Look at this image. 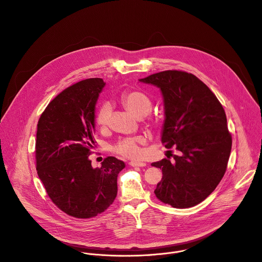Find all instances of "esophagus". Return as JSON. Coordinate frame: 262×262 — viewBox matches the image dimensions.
<instances>
[{
	"mask_svg": "<svg viewBox=\"0 0 262 262\" xmlns=\"http://www.w3.org/2000/svg\"><path fill=\"white\" fill-rule=\"evenodd\" d=\"M129 165L131 167H145L146 166L145 163H141V162H130Z\"/></svg>",
	"mask_w": 262,
	"mask_h": 262,
	"instance_id": "obj_1",
	"label": "esophagus"
}]
</instances>
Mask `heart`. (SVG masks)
I'll return each mask as SVG.
<instances>
[{
    "label": "heart",
    "instance_id": "heart-1",
    "mask_svg": "<svg viewBox=\"0 0 262 262\" xmlns=\"http://www.w3.org/2000/svg\"><path fill=\"white\" fill-rule=\"evenodd\" d=\"M121 102L123 105L132 113L137 118L145 117L151 111V100L150 98L143 92L138 90L126 91L121 95ZM112 115V107L108 103H103L96 115V123L99 127L104 128L108 125L110 119ZM149 124L158 125L159 121L155 119H150ZM144 139L142 137L135 138H124L120 140L115 146V151L123 157L130 159H138L141 155V150L139 148V144L143 143Z\"/></svg>",
    "mask_w": 262,
    "mask_h": 262
}]
</instances>
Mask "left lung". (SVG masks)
<instances>
[{
  "instance_id": "obj_1",
  "label": "left lung",
  "mask_w": 262,
  "mask_h": 262,
  "mask_svg": "<svg viewBox=\"0 0 262 262\" xmlns=\"http://www.w3.org/2000/svg\"><path fill=\"white\" fill-rule=\"evenodd\" d=\"M139 81L161 89L162 142L179 152L173 162L151 164L163 172L156 196L176 208L195 206L213 192L227 170L232 136L225 110L209 88L187 72L163 71Z\"/></svg>"
}]
</instances>
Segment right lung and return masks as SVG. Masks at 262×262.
I'll use <instances>...</instances> for the list:
<instances>
[{
    "instance_id": "obj_1",
    "label": "right lung",
    "mask_w": 262,
    "mask_h": 262,
    "mask_svg": "<svg viewBox=\"0 0 262 262\" xmlns=\"http://www.w3.org/2000/svg\"><path fill=\"white\" fill-rule=\"evenodd\" d=\"M105 83L89 78L59 93L41 114L36 132V171L49 197L65 213L89 219L104 211L118 192L125 163L107 157L92 168L95 104Z\"/></svg>"
}]
</instances>
